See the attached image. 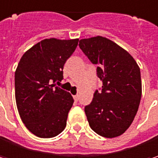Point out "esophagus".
Masks as SVG:
<instances>
[{
    "label": "esophagus",
    "mask_w": 158,
    "mask_h": 158,
    "mask_svg": "<svg viewBox=\"0 0 158 158\" xmlns=\"http://www.w3.org/2000/svg\"><path fill=\"white\" fill-rule=\"evenodd\" d=\"M73 98H74V100L75 101H78L79 98V94H76V95H73Z\"/></svg>",
    "instance_id": "1"
}]
</instances>
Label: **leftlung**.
Segmentation results:
<instances>
[{"instance_id":"left-lung-1","label":"left lung","mask_w":158,"mask_h":158,"mask_svg":"<svg viewBox=\"0 0 158 158\" xmlns=\"http://www.w3.org/2000/svg\"><path fill=\"white\" fill-rule=\"evenodd\" d=\"M79 48L94 64L102 82L92 102L85 107L89 126L105 138L123 134L138 111L141 98L140 67L128 52L102 36L79 40Z\"/></svg>"}]
</instances>
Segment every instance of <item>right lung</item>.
<instances>
[{
	"mask_svg": "<svg viewBox=\"0 0 158 158\" xmlns=\"http://www.w3.org/2000/svg\"><path fill=\"white\" fill-rule=\"evenodd\" d=\"M79 39H45L21 57L15 72L17 110L26 128L40 138H52L66 127L74 100L56 86L64 79L66 60L76 49Z\"/></svg>",
	"mask_w": 158,
	"mask_h": 158,
	"instance_id": "right-lung-1",
	"label": "right lung"
}]
</instances>
